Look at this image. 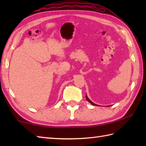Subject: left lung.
<instances>
[{
    "mask_svg": "<svg viewBox=\"0 0 146 146\" xmlns=\"http://www.w3.org/2000/svg\"><path fill=\"white\" fill-rule=\"evenodd\" d=\"M86 100H87L88 102H90V103L91 104H92L93 105H98V106H99L98 105H97V104H95L94 103H93V102L90 100V99L88 98V97H87V95H86ZM107 107H110V106H107Z\"/></svg>",
    "mask_w": 146,
    "mask_h": 146,
    "instance_id": "left-lung-1",
    "label": "left lung"
}]
</instances>
